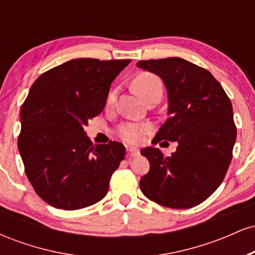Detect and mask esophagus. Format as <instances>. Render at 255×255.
<instances>
[{"label":"esophagus","instance_id":"1","mask_svg":"<svg viewBox=\"0 0 255 255\" xmlns=\"http://www.w3.org/2000/svg\"><path fill=\"white\" fill-rule=\"evenodd\" d=\"M127 151H128V154H129L130 157H136L140 152L139 148H136V147H128Z\"/></svg>","mask_w":255,"mask_h":255}]
</instances>
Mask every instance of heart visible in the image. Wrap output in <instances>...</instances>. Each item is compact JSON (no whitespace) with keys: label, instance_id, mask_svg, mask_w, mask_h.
Wrapping results in <instances>:
<instances>
[{"label":"heart","instance_id":"obj_1","mask_svg":"<svg viewBox=\"0 0 255 255\" xmlns=\"http://www.w3.org/2000/svg\"><path fill=\"white\" fill-rule=\"evenodd\" d=\"M134 89L139 93V96L142 99H145L146 96L150 95L151 92L154 91H159L162 92L163 86L160 80L156 75L150 74V73H142V74L137 75L134 80ZM116 98V91H111L108 96L107 103L111 105L115 102ZM151 130V126L146 122H136V121H128L126 124L121 125L119 128V135L127 142L135 144L141 140V137L146 133Z\"/></svg>","mask_w":255,"mask_h":255}]
</instances>
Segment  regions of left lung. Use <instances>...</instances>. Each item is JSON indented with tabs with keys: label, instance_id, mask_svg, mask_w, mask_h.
<instances>
[{
	"label": "left lung",
	"instance_id": "obj_1",
	"mask_svg": "<svg viewBox=\"0 0 255 255\" xmlns=\"http://www.w3.org/2000/svg\"><path fill=\"white\" fill-rule=\"evenodd\" d=\"M136 67L158 75L168 93L169 118L152 142H177L171 157L152 146L140 151L150 162L140 189L162 206H197L221 186L233 158L236 127L230 99L211 73L183 58L139 61Z\"/></svg>",
	"mask_w": 255,
	"mask_h": 255
}]
</instances>
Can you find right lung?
Masks as SVG:
<instances>
[{
	"instance_id": "right-lung-1",
	"label": "right lung",
	"mask_w": 255,
	"mask_h": 255,
	"mask_svg": "<svg viewBox=\"0 0 255 255\" xmlns=\"http://www.w3.org/2000/svg\"><path fill=\"white\" fill-rule=\"evenodd\" d=\"M129 62L75 58L32 85L17 147L28 181L51 206L79 210L107 195L126 148L118 141L93 146L84 128L103 111L111 83Z\"/></svg>"
}]
</instances>
